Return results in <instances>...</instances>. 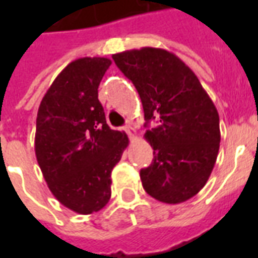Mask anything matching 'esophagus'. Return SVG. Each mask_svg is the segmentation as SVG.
<instances>
[{
    "label": "esophagus",
    "mask_w": 258,
    "mask_h": 258,
    "mask_svg": "<svg viewBox=\"0 0 258 258\" xmlns=\"http://www.w3.org/2000/svg\"><path fill=\"white\" fill-rule=\"evenodd\" d=\"M125 131H127V134L130 135V138H135V135H137V131L133 125H125Z\"/></svg>",
    "instance_id": "34e87169"
}]
</instances>
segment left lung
I'll list each match as a JSON object with an SVG mask.
<instances>
[{
  "label": "left lung",
  "mask_w": 258,
  "mask_h": 258,
  "mask_svg": "<svg viewBox=\"0 0 258 258\" xmlns=\"http://www.w3.org/2000/svg\"><path fill=\"white\" fill-rule=\"evenodd\" d=\"M114 63L133 81L144 106L145 140L153 162L141 170L146 194L178 205L207 182L220 149V117L209 94L186 64L162 48L144 47L114 53Z\"/></svg>",
  "instance_id": "1"
}]
</instances>
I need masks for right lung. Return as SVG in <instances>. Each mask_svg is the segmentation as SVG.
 <instances>
[{"label":"right lung","instance_id":"add662e5","mask_svg":"<svg viewBox=\"0 0 258 258\" xmlns=\"http://www.w3.org/2000/svg\"><path fill=\"white\" fill-rule=\"evenodd\" d=\"M112 60L80 58L53 80L37 113L34 149L49 190L70 210L92 214L112 195L113 167L128 145L110 130L98 87Z\"/></svg>","mask_w":258,"mask_h":258}]
</instances>
